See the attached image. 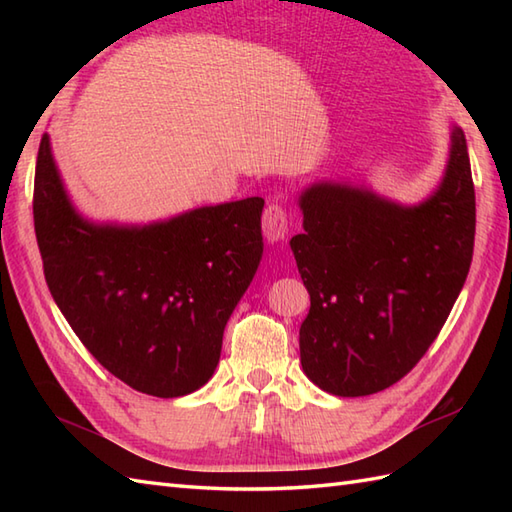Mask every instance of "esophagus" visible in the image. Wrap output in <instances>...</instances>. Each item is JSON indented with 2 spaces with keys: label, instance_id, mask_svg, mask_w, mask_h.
Masks as SVG:
<instances>
[{
  "label": "esophagus",
  "instance_id": "obj_1",
  "mask_svg": "<svg viewBox=\"0 0 512 512\" xmlns=\"http://www.w3.org/2000/svg\"><path fill=\"white\" fill-rule=\"evenodd\" d=\"M262 231L270 244H277L288 233V215L279 204H268L262 215Z\"/></svg>",
  "mask_w": 512,
  "mask_h": 512
}]
</instances>
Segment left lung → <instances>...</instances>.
Segmentation results:
<instances>
[{"label":"left lung","mask_w":512,"mask_h":512,"mask_svg":"<svg viewBox=\"0 0 512 512\" xmlns=\"http://www.w3.org/2000/svg\"><path fill=\"white\" fill-rule=\"evenodd\" d=\"M299 209L303 233L290 248L310 292L303 372L332 396L383 391L436 341L469 275L475 189L464 132L451 127L442 180L418 204L319 180L299 193Z\"/></svg>","instance_id":"1"}]
</instances>
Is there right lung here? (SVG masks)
<instances>
[{"label":"right lung","instance_id":"right-lung-1","mask_svg":"<svg viewBox=\"0 0 512 512\" xmlns=\"http://www.w3.org/2000/svg\"><path fill=\"white\" fill-rule=\"evenodd\" d=\"M262 211L246 198L151 224L92 222L41 138L32 213L50 295L96 361L149 396L209 383L264 253Z\"/></svg>","mask_w":512,"mask_h":512}]
</instances>
